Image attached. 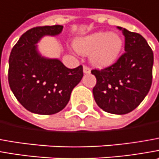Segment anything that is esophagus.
<instances>
[{
    "instance_id": "obj_1",
    "label": "esophagus",
    "mask_w": 159,
    "mask_h": 159,
    "mask_svg": "<svg viewBox=\"0 0 159 159\" xmlns=\"http://www.w3.org/2000/svg\"><path fill=\"white\" fill-rule=\"evenodd\" d=\"M84 74H89V73H90V67L84 65Z\"/></svg>"
}]
</instances>
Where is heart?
<instances>
[{
	"instance_id": "1",
	"label": "heart",
	"mask_w": 159,
	"mask_h": 159,
	"mask_svg": "<svg viewBox=\"0 0 159 159\" xmlns=\"http://www.w3.org/2000/svg\"><path fill=\"white\" fill-rule=\"evenodd\" d=\"M75 48L82 54L90 53V61L105 67L113 63L121 51L122 39L117 34L96 32L75 42Z\"/></svg>"
}]
</instances>
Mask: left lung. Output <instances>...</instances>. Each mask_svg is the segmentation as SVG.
Returning <instances> with one entry per match:
<instances>
[{
	"mask_svg": "<svg viewBox=\"0 0 159 159\" xmlns=\"http://www.w3.org/2000/svg\"><path fill=\"white\" fill-rule=\"evenodd\" d=\"M117 28L125 37V52L111 66L91 70L97 79L92 91L105 112L126 114L139 106L151 89L153 52L139 33Z\"/></svg>",
	"mask_w": 159,
	"mask_h": 159,
	"instance_id": "1",
	"label": "left lung"
}]
</instances>
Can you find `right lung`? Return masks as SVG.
I'll return each instance as SVG.
<instances>
[{"label": "right lung", "mask_w": 159, "mask_h": 159, "mask_svg": "<svg viewBox=\"0 0 159 159\" xmlns=\"http://www.w3.org/2000/svg\"><path fill=\"white\" fill-rule=\"evenodd\" d=\"M62 25L38 26L21 36L8 61V84L19 103L28 111L51 115L67 106L72 90L79 84L83 66L68 69L57 59H46L36 44L45 35H58Z\"/></svg>", "instance_id": "1"}]
</instances>
